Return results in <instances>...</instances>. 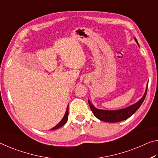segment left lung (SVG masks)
I'll return each mask as SVG.
<instances>
[{
  "instance_id": "8db88e82",
  "label": "left lung",
  "mask_w": 158,
  "mask_h": 158,
  "mask_svg": "<svg viewBox=\"0 0 158 158\" xmlns=\"http://www.w3.org/2000/svg\"><path fill=\"white\" fill-rule=\"evenodd\" d=\"M134 40H135L136 42L137 43V40H136V38H134ZM147 89H148V84H147L146 92H145L143 97H142L138 102H136V103H134V104L130 106L127 107L125 108H123V109L115 110H101L95 108L94 106L92 104L91 102H89V100H88V103L93 114L95 115V117L99 119L100 120L104 121V122L107 123H118L120 122V121L127 120V119L132 115L134 113L139 109V107H140L141 105L142 104V103H143L144 101L145 98H146Z\"/></svg>"
}]
</instances>
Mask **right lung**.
Returning <instances> with one entry per match:
<instances>
[{
  "label": "right lung",
  "mask_w": 158,
  "mask_h": 158,
  "mask_svg": "<svg viewBox=\"0 0 158 158\" xmlns=\"http://www.w3.org/2000/svg\"><path fill=\"white\" fill-rule=\"evenodd\" d=\"M68 116H69V106H67L66 113H65V115H64V118H62V120L57 124V125H56L55 127H54L53 128H52L51 130H56V129L61 127H62L64 125H65V124L67 122V120H68Z\"/></svg>",
  "instance_id": "add662e5"
}]
</instances>
